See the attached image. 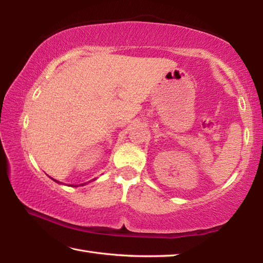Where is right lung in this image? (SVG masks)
Returning <instances> with one entry per match:
<instances>
[{
	"label": "right lung",
	"instance_id": "right-lung-1",
	"mask_svg": "<svg viewBox=\"0 0 263 263\" xmlns=\"http://www.w3.org/2000/svg\"><path fill=\"white\" fill-rule=\"evenodd\" d=\"M53 181H55V182H58V183H59V181H57V180H53ZM83 184H86V183H83ZM82 184V185H83ZM80 185H81V184H80ZM72 186H78V185H72Z\"/></svg>",
	"mask_w": 263,
	"mask_h": 263
}]
</instances>
